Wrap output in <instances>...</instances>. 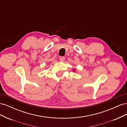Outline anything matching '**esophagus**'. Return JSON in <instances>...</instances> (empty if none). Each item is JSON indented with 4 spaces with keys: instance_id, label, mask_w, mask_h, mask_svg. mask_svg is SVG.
Masks as SVG:
<instances>
[{
    "instance_id": "1",
    "label": "esophagus",
    "mask_w": 127,
    "mask_h": 127,
    "mask_svg": "<svg viewBox=\"0 0 127 127\" xmlns=\"http://www.w3.org/2000/svg\"><path fill=\"white\" fill-rule=\"evenodd\" d=\"M59 59H60V61H61V62H63V61H64V60L65 59V58L64 57H60Z\"/></svg>"
}]
</instances>
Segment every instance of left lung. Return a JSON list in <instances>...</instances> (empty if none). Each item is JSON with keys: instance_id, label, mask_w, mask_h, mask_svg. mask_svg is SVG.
Listing matches in <instances>:
<instances>
[{"instance_id": "8db88e82", "label": "left lung", "mask_w": 127, "mask_h": 127, "mask_svg": "<svg viewBox=\"0 0 127 127\" xmlns=\"http://www.w3.org/2000/svg\"><path fill=\"white\" fill-rule=\"evenodd\" d=\"M73 71H75V69H74V70H73Z\"/></svg>"}]
</instances>
